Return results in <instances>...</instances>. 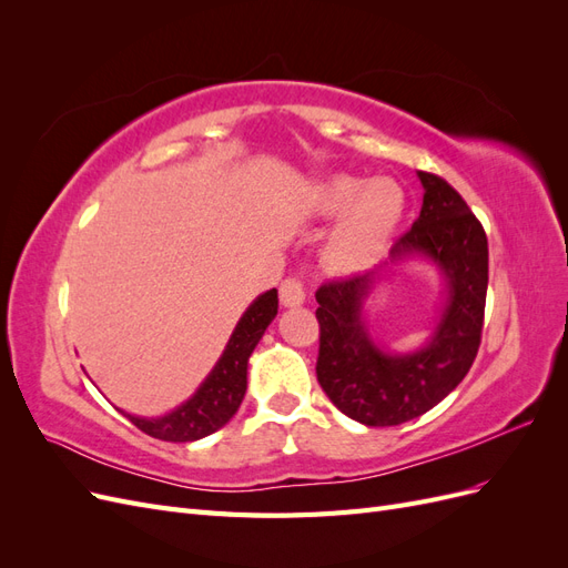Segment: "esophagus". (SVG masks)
I'll return each mask as SVG.
<instances>
[{"label": "esophagus", "mask_w": 568, "mask_h": 568, "mask_svg": "<svg viewBox=\"0 0 568 568\" xmlns=\"http://www.w3.org/2000/svg\"><path fill=\"white\" fill-rule=\"evenodd\" d=\"M280 301L284 307H301L305 303V288L296 277H288L280 286Z\"/></svg>", "instance_id": "esophagus-1"}]
</instances>
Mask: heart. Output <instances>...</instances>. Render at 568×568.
I'll return each instance as SVG.
<instances>
[{
	"label": "heart",
	"instance_id": "b5f03b06",
	"mask_svg": "<svg viewBox=\"0 0 568 568\" xmlns=\"http://www.w3.org/2000/svg\"><path fill=\"white\" fill-rule=\"evenodd\" d=\"M405 209V189L393 178H326L315 189V211L324 217L344 213L326 242V261L343 272L367 267L388 248Z\"/></svg>",
	"mask_w": 568,
	"mask_h": 568
}]
</instances>
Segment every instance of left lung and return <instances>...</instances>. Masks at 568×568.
Segmentation results:
<instances>
[{
	"label": "left lung",
	"instance_id": "8db88e82",
	"mask_svg": "<svg viewBox=\"0 0 568 568\" xmlns=\"http://www.w3.org/2000/svg\"><path fill=\"white\" fill-rule=\"evenodd\" d=\"M424 199L415 225L393 244L388 261L365 274L324 284L315 298L320 322L317 382L343 415L365 426L422 417L467 376L480 343L488 291V239L455 189L417 173ZM432 264L444 291L435 326L412 352H390L368 334L366 303L392 270Z\"/></svg>",
	"mask_w": 568,
	"mask_h": 568
}]
</instances>
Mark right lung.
<instances>
[{
  "label": "right lung",
  "instance_id": "right-lung-1",
  "mask_svg": "<svg viewBox=\"0 0 568 568\" xmlns=\"http://www.w3.org/2000/svg\"><path fill=\"white\" fill-rule=\"evenodd\" d=\"M277 288H270L257 296L244 315L239 317L225 351L217 357L215 367L199 384V388L175 409L161 417H140L132 412L120 409L123 415L144 434L170 440V443H192L215 434L234 415L246 393L248 357L255 351L257 341L263 338L270 322L277 317Z\"/></svg>",
  "mask_w": 568,
  "mask_h": 568
}]
</instances>
